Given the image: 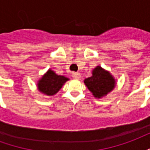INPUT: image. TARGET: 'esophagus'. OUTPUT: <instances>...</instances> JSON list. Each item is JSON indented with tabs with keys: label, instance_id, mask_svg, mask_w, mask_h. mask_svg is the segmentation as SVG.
Instances as JSON below:
<instances>
[{
	"label": "esophagus",
	"instance_id": "esophagus-1",
	"mask_svg": "<svg viewBox=\"0 0 150 150\" xmlns=\"http://www.w3.org/2000/svg\"><path fill=\"white\" fill-rule=\"evenodd\" d=\"M72 77L74 79H79L80 78V74L78 73V72H73L72 73Z\"/></svg>",
	"mask_w": 150,
	"mask_h": 150
}]
</instances>
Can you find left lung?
<instances>
[{"instance_id": "left-lung-1", "label": "left lung", "mask_w": 150, "mask_h": 150, "mask_svg": "<svg viewBox=\"0 0 150 150\" xmlns=\"http://www.w3.org/2000/svg\"><path fill=\"white\" fill-rule=\"evenodd\" d=\"M84 83L96 98L103 97L115 87V79L109 72L104 71L100 66L93 70L92 76L86 79Z\"/></svg>"}]
</instances>
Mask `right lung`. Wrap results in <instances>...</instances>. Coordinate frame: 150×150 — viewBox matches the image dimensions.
<instances>
[{"instance_id": "obj_1", "label": "right lung", "mask_w": 150, "mask_h": 150, "mask_svg": "<svg viewBox=\"0 0 150 150\" xmlns=\"http://www.w3.org/2000/svg\"><path fill=\"white\" fill-rule=\"evenodd\" d=\"M67 80L68 79L65 76L56 75L53 71L49 70L38 82V90L47 96H52L56 94Z\"/></svg>"}]
</instances>
